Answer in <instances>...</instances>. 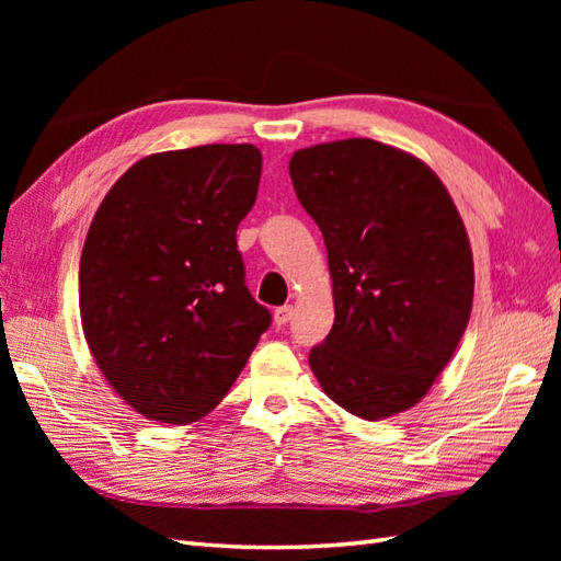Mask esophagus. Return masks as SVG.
Segmentation results:
<instances>
[{"label":"esophagus","instance_id":"esophagus-1","mask_svg":"<svg viewBox=\"0 0 561 561\" xmlns=\"http://www.w3.org/2000/svg\"><path fill=\"white\" fill-rule=\"evenodd\" d=\"M291 313H294V308H291V306H279L277 311H274V323H277L279 328H282V325H287L289 320H291Z\"/></svg>","mask_w":561,"mask_h":561}]
</instances>
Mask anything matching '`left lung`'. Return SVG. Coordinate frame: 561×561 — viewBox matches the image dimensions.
I'll list each match as a JSON object with an SVG mask.
<instances>
[{
	"label": "left lung",
	"mask_w": 561,
	"mask_h": 561,
	"mask_svg": "<svg viewBox=\"0 0 561 561\" xmlns=\"http://www.w3.org/2000/svg\"><path fill=\"white\" fill-rule=\"evenodd\" d=\"M289 173L325 238L335 299V325L308 354L320 388L368 422L414 408L472 311V250L446 185L364 137L299 149Z\"/></svg>",
	"instance_id": "left-lung-1"
}]
</instances>
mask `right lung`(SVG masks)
Returning <instances> with one entry per match:
<instances>
[{
  "mask_svg": "<svg viewBox=\"0 0 561 561\" xmlns=\"http://www.w3.org/2000/svg\"><path fill=\"white\" fill-rule=\"evenodd\" d=\"M260 171L253 145L151 153L108 190L89 226L83 337L105 380L147 420L209 414L272 323L245 287L236 243Z\"/></svg>",
  "mask_w": 561,
  "mask_h": 561,
  "instance_id": "1",
  "label": "right lung"
}]
</instances>
